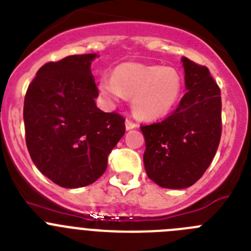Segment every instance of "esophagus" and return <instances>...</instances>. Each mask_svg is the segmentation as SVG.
<instances>
[{
    "label": "esophagus",
    "mask_w": 251,
    "mask_h": 251,
    "mask_svg": "<svg viewBox=\"0 0 251 251\" xmlns=\"http://www.w3.org/2000/svg\"><path fill=\"white\" fill-rule=\"evenodd\" d=\"M136 127H137V123H134L132 119H127V121H126V128H127L128 130L133 129V128H136Z\"/></svg>",
    "instance_id": "34e87169"
}]
</instances>
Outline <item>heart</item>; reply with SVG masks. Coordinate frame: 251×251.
<instances>
[{"mask_svg": "<svg viewBox=\"0 0 251 251\" xmlns=\"http://www.w3.org/2000/svg\"><path fill=\"white\" fill-rule=\"evenodd\" d=\"M99 90L112 103L133 97L134 114L145 121L165 117L178 101L182 79L177 70L139 63L119 64L113 77H103Z\"/></svg>", "mask_w": 251, "mask_h": 251, "instance_id": "heart-1", "label": "heart"}]
</instances>
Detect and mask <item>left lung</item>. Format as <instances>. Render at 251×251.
I'll return each mask as SVG.
<instances>
[{"mask_svg":"<svg viewBox=\"0 0 251 251\" xmlns=\"http://www.w3.org/2000/svg\"><path fill=\"white\" fill-rule=\"evenodd\" d=\"M186 94L157 123L141 126L146 172L165 188H186L202 177L221 138V92L206 66L182 57Z\"/></svg>","mask_w":251,"mask_h":251,"instance_id":"8db88e82","label":"left lung"}]
</instances>
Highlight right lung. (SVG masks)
I'll return each instance as SVG.
<instances>
[{"instance_id":"1","label":"right lung","mask_w":251,"mask_h":251,"mask_svg":"<svg viewBox=\"0 0 251 251\" xmlns=\"http://www.w3.org/2000/svg\"><path fill=\"white\" fill-rule=\"evenodd\" d=\"M95 54L72 55L39 69L24 101L26 146L40 172L65 188L84 187L105 172L126 132L124 117L95 104Z\"/></svg>"}]
</instances>
